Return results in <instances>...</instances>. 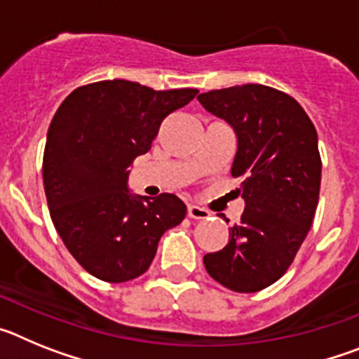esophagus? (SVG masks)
<instances>
[{
    "instance_id": "obj_1",
    "label": "esophagus",
    "mask_w": 359,
    "mask_h": 359,
    "mask_svg": "<svg viewBox=\"0 0 359 359\" xmlns=\"http://www.w3.org/2000/svg\"><path fill=\"white\" fill-rule=\"evenodd\" d=\"M187 214H189V217H192V219H208L210 217V212H208L207 208L198 207V205H189V208H187Z\"/></svg>"
}]
</instances>
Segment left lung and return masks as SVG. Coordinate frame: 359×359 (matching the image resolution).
Returning a JSON list of instances; mask_svg holds the SVG:
<instances>
[{
    "instance_id": "left-lung-1",
    "label": "left lung",
    "mask_w": 359,
    "mask_h": 359,
    "mask_svg": "<svg viewBox=\"0 0 359 359\" xmlns=\"http://www.w3.org/2000/svg\"><path fill=\"white\" fill-rule=\"evenodd\" d=\"M198 100L236 131L231 176L243 180L246 203L226 246L203 262L228 290L255 293L286 273L313 224L322 177L318 136L302 106L269 86H231Z\"/></svg>"
}]
</instances>
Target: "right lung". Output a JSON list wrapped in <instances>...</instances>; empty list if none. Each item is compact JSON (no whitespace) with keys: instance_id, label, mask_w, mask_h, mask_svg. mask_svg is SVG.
Returning <instances> with one entry per match:
<instances>
[{"instance_id":"right-lung-1","label":"right lung","mask_w":359,"mask_h":359,"mask_svg":"<svg viewBox=\"0 0 359 359\" xmlns=\"http://www.w3.org/2000/svg\"><path fill=\"white\" fill-rule=\"evenodd\" d=\"M196 95L115 79L81 86L57 109L44 147V192L57 233L93 277L115 284L140 277L161 236L185 217L177 196L131 194L128 169L151 149L165 116Z\"/></svg>"}]
</instances>
